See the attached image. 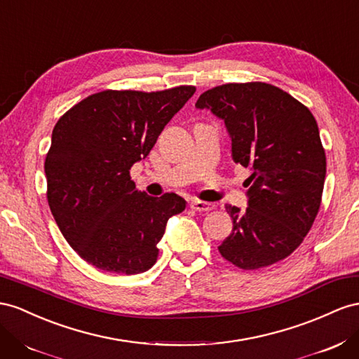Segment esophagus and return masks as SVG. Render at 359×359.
<instances>
[{
    "instance_id": "obj_1",
    "label": "esophagus",
    "mask_w": 359,
    "mask_h": 359,
    "mask_svg": "<svg viewBox=\"0 0 359 359\" xmlns=\"http://www.w3.org/2000/svg\"><path fill=\"white\" fill-rule=\"evenodd\" d=\"M190 208L198 211V212H205V211L215 210V203L203 202V201H193V202L190 203Z\"/></svg>"
}]
</instances>
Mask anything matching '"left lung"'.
I'll return each mask as SVG.
<instances>
[{
    "label": "left lung",
    "mask_w": 359,
    "mask_h": 359,
    "mask_svg": "<svg viewBox=\"0 0 359 359\" xmlns=\"http://www.w3.org/2000/svg\"><path fill=\"white\" fill-rule=\"evenodd\" d=\"M196 107L225 121L232 158L252 169L246 210L225 205L232 232L220 255L243 270L287 258L311 229L323 195L326 156L313 113L261 81L212 87Z\"/></svg>",
    "instance_id": "1"
}]
</instances>
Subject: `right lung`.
Segmentation results:
<instances>
[{
    "label": "right lung",
    "mask_w": 359,
    "mask_h": 359,
    "mask_svg": "<svg viewBox=\"0 0 359 359\" xmlns=\"http://www.w3.org/2000/svg\"><path fill=\"white\" fill-rule=\"evenodd\" d=\"M195 92L102 90L57 121L45 157L48 205L67 243L96 269L135 275L156 264L168 220L186 201L144 195L130 169Z\"/></svg>",
    "instance_id": "add662e5"
}]
</instances>
